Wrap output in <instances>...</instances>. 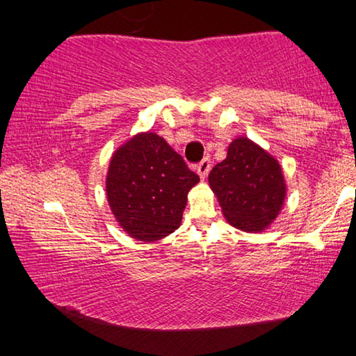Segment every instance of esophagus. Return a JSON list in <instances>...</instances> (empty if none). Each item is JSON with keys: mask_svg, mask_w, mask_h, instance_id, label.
<instances>
[{"mask_svg": "<svg viewBox=\"0 0 356 356\" xmlns=\"http://www.w3.org/2000/svg\"><path fill=\"white\" fill-rule=\"evenodd\" d=\"M210 166H212V161H210L209 156H206V159H202L200 163H197L196 171H197V174H200L202 179H206V176H207L209 171H210Z\"/></svg>", "mask_w": 356, "mask_h": 356, "instance_id": "1", "label": "esophagus"}]
</instances>
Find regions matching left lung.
<instances>
[{
    "label": "left lung",
    "instance_id": "1",
    "mask_svg": "<svg viewBox=\"0 0 356 356\" xmlns=\"http://www.w3.org/2000/svg\"><path fill=\"white\" fill-rule=\"evenodd\" d=\"M209 184L226 220L248 232L264 231L286 197L280 163L248 138L229 144L227 156L210 171Z\"/></svg>",
    "mask_w": 356,
    "mask_h": 356
}]
</instances>
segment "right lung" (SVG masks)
<instances>
[{
    "label": "right lung",
    "mask_w": 356,
    "mask_h": 356,
    "mask_svg": "<svg viewBox=\"0 0 356 356\" xmlns=\"http://www.w3.org/2000/svg\"><path fill=\"white\" fill-rule=\"evenodd\" d=\"M200 182L182 156L155 134H140L114 152L106 176V196L127 234L155 242L176 231L186 195Z\"/></svg>",
    "instance_id": "obj_1"
}]
</instances>
